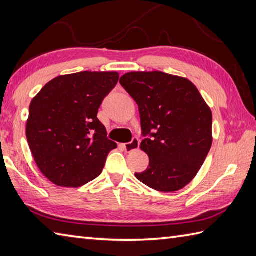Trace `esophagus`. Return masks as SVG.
Returning a JSON list of instances; mask_svg holds the SVG:
<instances>
[{"instance_id": "obj_1", "label": "esophagus", "mask_w": 256, "mask_h": 256, "mask_svg": "<svg viewBox=\"0 0 256 256\" xmlns=\"http://www.w3.org/2000/svg\"><path fill=\"white\" fill-rule=\"evenodd\" d=\"M138 148H140V140L138 138H133L131 143L124 144V148H125V150H128V152L136 150H138Z\"/></svg>"}]
</instances>
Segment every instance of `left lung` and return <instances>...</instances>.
I'll use <instances>...</instances> for the list:
<instances>
[{
    "label": "left lung",
    "instance_id": "obj_1",
    "mask_svg": "<svg viewBox=\"0 0 256 256\" xmlns=\"http://www.w3.org/2000/svg\"><path fill=\"white\" fill-rule=\"evenodd\" d=\"M120 84L138 103L150 157L140 182L162 192L180 190L192 180L212 145V113L187 78L162 72H132Z\"/></svg>",
    "mask_w": 256,
    "mask_h": 256
}]
</instances>
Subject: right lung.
I'll return each mask as SVG.
<instances>
[{
    "mask_svg": "<svg viewBox=\"0 0 256 256\" xmlns=\"http://www.w3.org/2000/svg\"><path fill=\"white\" fill-rule=\"evenodd\" d=\"M118 78L116 72L58 76L32 98L27 142L37 167L52 184L77 188L102 172L118 145L106 138L96 116Z\"/></svg>",
    "mask_w": 256,
    "mask_h": 256,
    "instance_id": "right-lung-1",
    "label": "right lung"
}]
</instances>
